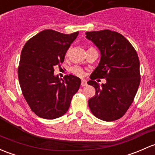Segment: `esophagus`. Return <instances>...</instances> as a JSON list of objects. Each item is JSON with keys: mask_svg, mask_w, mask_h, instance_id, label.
I'll return each mask as SVG.
<instances>
[{"mask_svg": "<svg viewBox=\"0 0 155 155\" xmlns=\"http://www.w3.org/2000/svg\"><path fill=\"white\" fill-rule=\"evenodd\" d=\"M87 81L84 80V79H82V83H81V85L82 86V87H84V86L87 85Z\"/></svg>", "mask_w": 155, "mask_h": 155, "instance_id": "1", "label": "esophagus"}]
</instances>
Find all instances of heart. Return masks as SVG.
Masks as SVG:
<instances>
[{"label":"heart","instance_id":"obj_1","mask_svg":"<svg viewBox=\"0 0 155 155\" xmlns=\"http://www.w3.org/2000/svg\"><path fill=\"white\" fill-rule=\"evenodd\" d=\"M69 53H70V50H68V51H67L66 54H65V57H66V58H68V56H69ZM71 72H72L73 74L76 75V76H82L83 75L82 69L78 66L73 67V68H71Z\"/></svg>","mask_w":155,"mask_h":155}]
</instances>
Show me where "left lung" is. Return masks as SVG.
<instances>
[{
    "instance_id": "1",
    "label": "left lung",
    "mask_w": 155,
    "mask_h": 155,
    "mask_svg": "<svg viewBox=\"0 0 155 155\" xmlns=\"http://www.w3.org/2000/svg\"><path fill=\"white\" fill-rule=\"evenodd\" d=\"M86 38L100 51L98 66L87 84L96 89L88 100L93 114L110 122L121 118L131 105L140 82V61L136 50L121 34L109 30L86 32ZM96 78H105L101 86Z\"/></svg>"
}]
</instances>
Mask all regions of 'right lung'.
I'll use <instances>...</instances> for the list:
<instances>
[{
  "instance_id": "right-lung-1",
  "label": "right lung",
  "mask_w": 155,
  "mask_h": 155,
  "mask_svg": "<svg viewBox=\"0 0 155 155\" xmlns=\"http://www.w3.org/2000/svg\"><path fill=\"white\" fill-rule=\"evenodd\" d=\"M79 32L63 34L45 30L31 38L22 49L18 76L24 98L39 117L53 120L68 110L81 79L73 75L59 79L54 68L64 56Z\"/></svg>"
}]
</instances>
